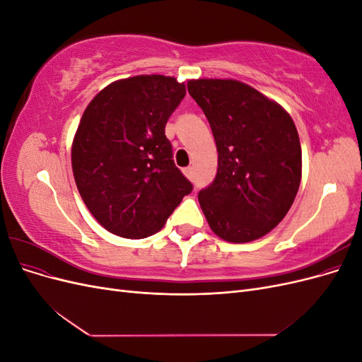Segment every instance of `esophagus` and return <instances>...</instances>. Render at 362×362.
Masks as SVG:
<instances>
[{"instance_id": "1", "label": "esophagus", "mask_w": 362, "mask_h": 362, "mask_svg": "<svg viewBox=\"0 0 362 362\" xmlns=\"http://www.w3.org/2000/svg\"><path fill=\"white\" fill-rule=\"evenodd\" d=\"M182 172H184V175H185V177H187L189 180H193V169H192V168H185Z\"/></svg>"}]
</instances>
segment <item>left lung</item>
I'll return each mask as SVG.
<instances>
[{
  "label": "left lung",
  "mask_w": 362,
  "mask_h": 362,
  "mask_svg": "<svg viewBox=\"0 0 362 362\" xmlns=\"http://www.w3.org/2000/svg\"><path fill=\"white\" fill-rule=\"evenodd\" d=\"M210 122L217 175L199 192L211 231L229 243L264 237L291 208L302 178L299 134L288 112L233 78L189 80Z\"/></svg>",
  "instance_id": "left-lung-1"
}]
</instances>
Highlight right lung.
<instances>
[{
    "mask_svg": "<svg viewBox=\"0 0 362 362\" xmlns=\"http://www.w3.org/2000/svg\"><path fill=\"white\" fill-rule=\"evenodd\" d=\"M185 84L166 75L116 80L86 107L71 149L74 180L98 223L124 238L158 233L192 192L164 136Z\"/></svg>",
    "mask_w": 362,
    "mask_h": 362,
    "instance_id": "add662e5",
    "label": "right lung"
}]
</instances>
